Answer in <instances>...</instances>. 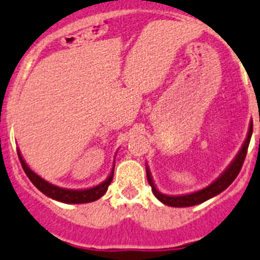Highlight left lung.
<instances>
[{
    "label": "left lung",
    "instance_id": "obj_1",
    "mask_svg": "<svg viewBox=\"0 0 260 260\" xmlns=\"http://www.w3.org/2000/svg\"><path fill=\"white\" fill-rule=\"evenodd\" d=\"M251 133H253V123H250L248 131V136H246L245 141H244L243 146H241L240 151L238 152V155L235 156L233 161H231L230 165L223 170V173L216 179L215 181L207 185L206 188L201 189V190L193 191V193L188 194H181V196H166L162 194L161 191H158V189L156 188L155 183L152 180V176H151L150 170L148 168H146V174H147V180L150 183L151 188H152V193L155 194V197L157 198L160 202H162L164 205L170 206V207H190V206L200 205V203L206 202L210 198H213L215 196L220 194L221 191L225 190L231 183L236 179L238 174L240 173L241 166H243L244 160H245L246 151H248L249 142H250Z\"/></svg>",
    "mask_w": 260,
    "mask_h": 260
}]
</instances>
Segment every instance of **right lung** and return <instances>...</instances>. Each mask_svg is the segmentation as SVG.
Listing matches in <instances>:
<instances>
[{"instance_id": "obj_1", "label": "right lung", "mask_w": 260, "mask_h": 260, "mask_svg": "<svg viewBox=\"0 0 260 260\" xmlns=\"http://www.w3.org/2000/svg\"><path fill=\"white\" fill-rule=\"evenodd\" d=\"M17 155H19V160L20 162H21L22 169H24L25 174H26L27 178L30 179V181H31L43 194H45L47 197L63 203H74V205H77V203H89L99 200L100 197L104 196L105 191L108 190V186L112 183L113 174H114V164H113V169L112 171H110L109 176L107 178V180L100 183L99 185H95L92 186V188L87 189L60 188V186L53 185L49 181L44 180V179L40 178L38 174H35L34 171L27 166V164L25 162V160L21 156V152H20L19 150H17Z\"/></svg>"}]
</instances>
